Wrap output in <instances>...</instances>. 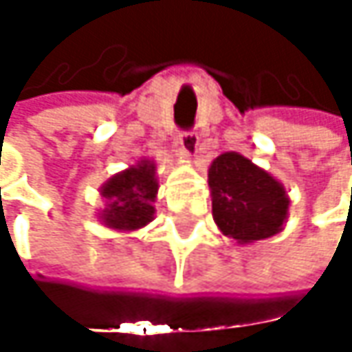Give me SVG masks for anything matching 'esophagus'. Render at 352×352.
<instances>
[{
    "label": "esophagus",
    "mask_w": 352,
    "mask_h": 352,
    "mask_svg": "<svg viewBox=\"0 0 352 352\" xmlns=\"http://www.w3.org/2000/svg\"><path fill=\"white\" fill-rule=\"evenodd\" d=\"M197 142H199V136L195 130H185L179 134V146H181V153L187 155V157H193L197 153Z\"/></svg>",
    "instance_id": "34e87169"
}]
</instances>
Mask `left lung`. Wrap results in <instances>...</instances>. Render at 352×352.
I'll return each mask as SVG.
<instances>
[{"mask_svg":"<svg viewBox=\"0 0 352 352\" xmlns=\"http://www.w3.org/2000/svg\"><path fill=\"white\" fill-rule=\"evenodd\" d=\"M208 179L214 220L226 236L252 243L281 230L289 199L269 173L236 153H224L212 163Z\"/></svg>","mask_w":352,"mask_h":352,"instance_id":"left-lung-1","label":"left lung"}]
</instances>
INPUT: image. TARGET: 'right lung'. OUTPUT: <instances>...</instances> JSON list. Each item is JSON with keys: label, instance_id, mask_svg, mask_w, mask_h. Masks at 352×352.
I'll return each instance as SVG.
<instances>
[{"label": "right lung", "instance_id": "add662e5", "mask_svg": "<svg viewBox=\"0 0 352 352\" xmlns=\"http://www.w3.org/2000/svg\"><path fill=\"white\" fill-rule=\"evenodd\" d=\"M157 189L159 183L151 161H142L140 165L111 177L102 187V195L109 199L102 212V220L109 228L118 230H136L144 226L155 214L151 201H155Z\"/></svg>", "mask_w": 352, "mask_h": 352}]
</instances>
